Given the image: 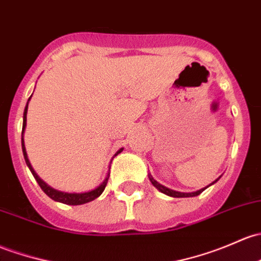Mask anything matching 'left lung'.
Instances as JSON below:
<instances>
[{
    "label": "left lung",
    "mask_w": 261,
    "mask_h": 261,
    "mask_svg": "<svg viewBox=\"0 0 261 261\" xmlns=\"http://www.w3.org/2000/svg\"><path fill=\"white\" fill-rule=\"evenodd\" d=\"M220 177H221V176H219L218 179H216L215 181H213V182H211L210 185L205 186V188L200 189V190H197V191H193V193H181V191L171 190V189H169V188H166V186L161 185V184H159L158 181H156L155 179H153V177L151 176V174H149V179H150V181H151L152 185L155 186V188L158 189L159 191H161V193H163V194H165V195H167V196H171V197H193V196H197V195H200V194H201L202 191L205 190V189H207V188H209V186L214 185V184H215L216 181H218L219 179H220Z\"/></svg>",
    "instance_id": "obj_1"
}]
</instances>
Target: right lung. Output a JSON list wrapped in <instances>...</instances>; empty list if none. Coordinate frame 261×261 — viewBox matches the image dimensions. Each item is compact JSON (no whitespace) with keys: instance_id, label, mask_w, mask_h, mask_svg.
<instances>
[{"instance_id":"1","label":"right lung","mask_w":261,"mask_h":261,"mask_svg":"<svg viewBox=\"0 0 261 261\" xmlns=\"http://www.w3.org/2000/svg\"><path fill=\"white\" fill-rule=\"evenodd\" d=\"M31 96H30L29 101H27V103H26V108H24V111H23V123H22L21 144H22V152H23L24 161H26L30 171L32 172V175H34V177L36 179L38 185H40V188L42 189L43 193H45L48 197H51L52 200H55V201H57V202H62V204H66V205H82V204H86V202H90V201H92V200L97 199V197L103 193L106 184H108V180L110 176V166H109L108 174H106V177L103 179L102 182H101L97 188L92 189V190H90V191H85V193H65V191L56 190V189L51 188L50 185H47V184H46L45 181L41 179V177L36 174V171H35L34 167H32L31 163H30L29 156H27L26 147H24V140H23V134H24V130H26V121H27V109H29V102H30V100H31ZM122 150H123V147H121L120 150H117L116 153L114 155V158L115 156L119 155ZM110 163H112V160L110 161Z\"/></svg>"}]
</instances>
